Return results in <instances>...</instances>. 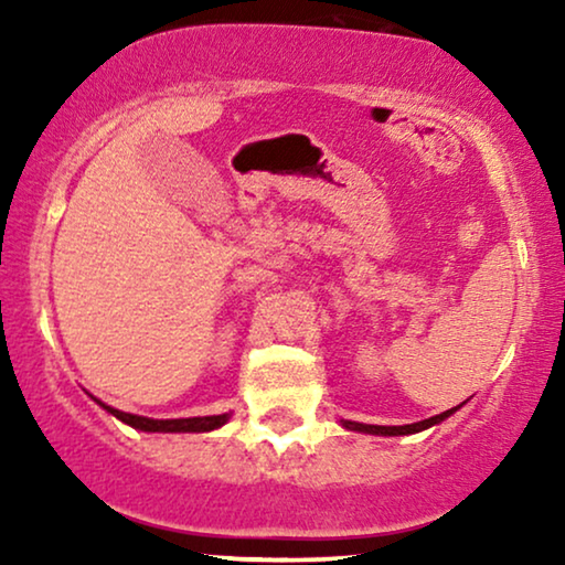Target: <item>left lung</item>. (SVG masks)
<instances>
[{
    "label": "left lung",
    "mask_w": 565,
    "mask_h": 565,
    "mask_svg": "<svg viewBox=\"0 0 565 565\" xmlns=\"http://www.w3.org/2000/svg\"><path fill=\"white\" fill-rule=\"evenodd\" d=\"M452 412H458V406L450 408V412H443L437 416H431V419H424V422H416V424H404V427H377V424H360V422H342V427L352 429V431H367V435H414V431H422L431 427V424H439L443 419H447Z\"/></svg>",
    "instance_id": "left-lung-1"
}]
</instances>
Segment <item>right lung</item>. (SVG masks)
Returning a JSON list of instances; mask_svg holds the SVG:
<instances>
[{"label": "right lung", "mask_w": 565, "mask_h": 565, "mask_svg": "<svg viewBox=\"0 0 565 565\" xmlns=\"http://www.w3.org/2000/svg\"><path fill=\"white\" fill-rule=\"evenodd\" d=\"M105 408L113 416H118L120 422H126L134 429H141V431H211V429H218L221 424L228 422V414L192 416V419H146V416L126 414V412H118V408H110V406H105Z\"/></svg>", "instance_id": "right-lung-1"}]
</instances>
